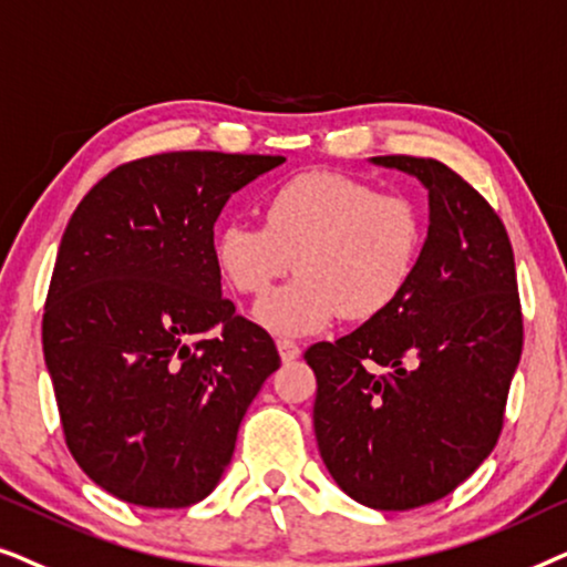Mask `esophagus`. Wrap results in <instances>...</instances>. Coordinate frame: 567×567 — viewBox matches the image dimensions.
<instances>
[{"label":"esophagus","instance_id":"obj_1","mask_svg":"<svg viewBox=\"0 0 567 567\" xmlns=\"http://www.w3.org/2000/svg\"><path fill=\"white\" fill-rule=\"evenodd\" d=\"M277 350L282 362H292L300 358V347L296 342H290V339H277Z\"/></svg>","mask_w":567,"mask_h":567}]
</instances>
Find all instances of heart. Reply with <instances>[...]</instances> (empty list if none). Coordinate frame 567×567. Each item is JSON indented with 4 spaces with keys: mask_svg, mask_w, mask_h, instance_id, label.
Masks as SVG:
<instances>
[{
    "mask_svg": "<svg viewBox=\"0 0 567 567\" xmlns=\"http://www.w3.org/2000/svg\"><path fill=\"white\" fill-rule=\"evenodd\" d=\"M427 215L412 194L311 171L279 184L264 202V225L228 220L213 254L244 296H261L296 261L298 277L269 292L254 319L277 337H306L334 316L371 321L399 303L420 267Z\"/></svg>",
    "mask_w": 567,
    "mask_h": 567,
    "instance_id": "obj_1",
    "label": "heart"
}]
</instances>
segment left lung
<instances>
[{"label": "left lung", "instance_id": "left-lung-1", "mask_svg": "<svg viewBox=\"0 0 567 567\" xmlns=\"http://www.w3.org/2000/svg\"><path fill=\"white\" fill-rule=\"evenodd\" d=\"M427 188V238L386 313L306 350L323 464L352 501L410 511L462 485L495 449L520 360L516 264L485 196L433 157H371Z\"/></svg>", "mask_w": 567, "mask_h": 567}]
</instances>
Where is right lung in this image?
Instances as JSON below:
<instances>
[{
	"instance_id": "1",
	"label": "right lung",
	"mask_w": 567,
	"mask_h": 567,
	"mask_svg": "<svg viewBox=\"0 0 567 567\" xmlns=\"http://www.w3.org/2000/svg\"><path fill=\"white\" fill-rule=\"evenodd\" d=\"M282 163L150 155L97 181L70 217L43 358L74 462L118 501H205L248 404L279 368L275 339L223 298L213 244L230 196Z\"/></svg>"
}]
</instances>
